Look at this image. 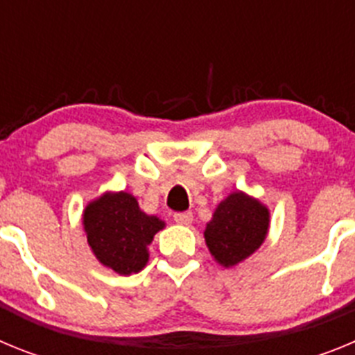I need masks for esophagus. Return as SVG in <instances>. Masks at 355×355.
<instances>
[{"instance_id": "obj_1", "label": "esophagus", "mask_w": 355, "mask_h": 355, "mask_svg": "<svg viewBox=\"0 0 355 355\" xmlns=\"http://www.w3.org/2000/svg\"><path fill=\"white\" fill-rule=\"evenodd\" d=\"M174 220L181 225H188L192 224L193 215L190 211H181V213H174Z\"/></svg>"}]
</instances>
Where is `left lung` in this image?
Here are the masks:
<instances>
[{"label":"left lung","mask_w":355,"mask_h":355,"mask_svg":"<svg viewBox=\"0 0 355 355\" xmlns=\"http://www.w3.org/2000/svg\"><path fill=\"white\" fill-rule=\"evenodd\" d=\"M268 231V209L245 193H231L216 208L205 231L209 252L224 266H233L259 249Z\"/></svg>","instance_id":"8db88e82"}]
</instances>
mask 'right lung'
Here are the masks:
<instances>
[{
    "mask_svg": "<svg viewBox=\"0 0 355 355\" xmlns=\"http://www.w3.org/2000/svg\"><path fill=\"white\" fill-rule=\"evenodd\" d=\"M87 240L96 258L117 274H137L146 266L147 245L163 227L158 216L140 211L126 192L105 193L90 202L83 215Z\"/></svg>",
    "mask_w": 355,
    "mask_h": 355,
    "instance_id": "1",
    "label": "right lung"
}]
</instances>
